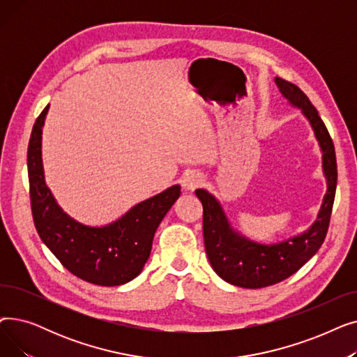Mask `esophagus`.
Masks as SVG:
<instances>
[{
    "label": "esophagus",
    "mask_w": 357,
    "mask_h": 357,
    "mask_svg": "<svg viewBox=\"0 0 357 357\" xmlns=\"http://www.w3.org/2000/svg\"><path fill=\"white\" fill-rule=\"evenodd\" d=\"M202 182H204V178L199 174L192 172V174L186 175L183 178L182 186H183V190H186V191H194L195 188H198L199 185H202Z\"/></svg>",
    "instance_id": "1"
}]
</instances>
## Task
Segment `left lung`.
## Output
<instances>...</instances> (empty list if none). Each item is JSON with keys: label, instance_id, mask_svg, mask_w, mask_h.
<instances>
[{"label": "left lung", "instance_id": "1", "mask_svg": "<svg viewBox=\"0 0 357 357\" xmlns=\"http://www.w3.org/2000/svg\"><path fill=\"white\" fill-rule=\"evenodd\" d=\"M282 97L301 109L308 120L321 150L323 174L327 191L317 220L304 233L275 245H264L233 229L221 202L207 190H197L202 204V230L205 252L214 272L226 282L248 289L275 285L294 275L321 248L326 238L337 185V163L334 144L315 107L296 85L275 78Z\"/></svg>", "mask_w": 357, "mask_h": 357}]
</instances>
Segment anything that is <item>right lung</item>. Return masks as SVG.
<instances>
[{
    "label": "right lung",
    "mask_w": 357,
    "mask_h": 357,
    "mask_svg": "<svg viewBox=\"0 0 357 357\" xmlns=\"http://www.w3.org/2000/svg\"><path fill=\"white\" fill-rule=\"evenodd\" d=\"M47 111L49 105L37 117L27 150L36 230L49 250L75 276L101 287L124 285L143 271L155 233L179 198L181 186H169L105 226L93 227L77 221L59 207L45 181L42 131Z\"/></svg>",
    "instance_id": "add662e5"
}]
</instances>
